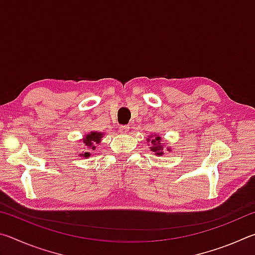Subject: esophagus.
Returning <instances> with one entry per match:
<instances>
[{"label": "esophagus", "mask_w": 255, "mask_h": 255, "mask_svg": "<svg viewBox=\"0 0 255 255\" xmlns=\"http://www.w3.org/2000/svg\"><path fill=\"white\" fill-rule=\"evenodd\" d=\"M129 126H127V125H124V126H120V129H119V131L122 132V133H127L128 132V130H129Z\"/></svg>", "instance_id": "34e87169"}]
</instances>
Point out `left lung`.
<instances>
[{"mask_svg": "<svg viewBox=\"0 0 255 255\" xmlns=\"http://www.w3.org/2000/svg\"><path fill=\"white\" fill-rule=\"evenodd\" d=\"M147 141L150 143V150L154 152L158 156H161L164 153V148L161 144V137L156 136V135H152L149 136V138H147ZM167 150H171L170 147H167Z\"/></svg>", "mask_w": 255, "mask_h": 255, "instance_id": "left-lung-1", "label": "left lung"}]
</instances>
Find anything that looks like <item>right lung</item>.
Returning <instances> with one entry per match:
<instances>
[{
  "label": "right lung",
  "mask_w": 255,
  "mask_h": 255,
  "mask_svg": "<svg viewBox=\"0 0 255 255\" xmlns=\"http://www.w3.org/2000/svg\"><path fill=\"white\" fill-rule=\"evenodd\" d=\"M102 137H103V133L97 132V131H91L90 133H88V135H85L83 139V144L88 150H86L84 154H81V156H83L84 155V157H89L90 155H91L89 153V150L96 149V145L100 144Z\"/></svg>",
  "instance_id": "1"
}]
</instances>
